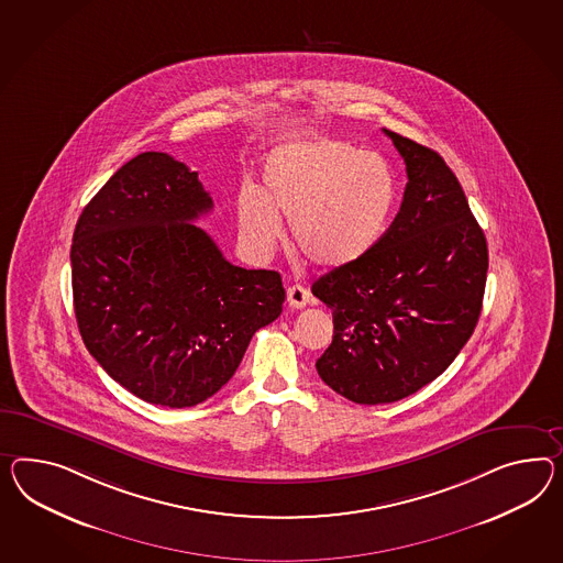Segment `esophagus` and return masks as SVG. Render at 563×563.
Here are the masks:
<instances>
[{
    "instance_id": "obj_1",
    "label": "esophagus",
    "mask_w": 563,
    "mask_h": 563,
    "mask_svg": "<svg viewBox=\"0 0 563 563\" xmlns=\"http://www.w3.org/2000/svg\"><path fill=\"white\" fill-rule=\"evenodd\" d=\"M310 300V291L302 288V286H289L288 288V303L291 308L300 310Z\"/></svg>"
}]
</instances>
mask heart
<instances>
[{"instance_id": "1", "label": "heart", "mask_w": 563, "mask_h": 563, "mask_svg": "<svg viewBox=\"0 0 563 563\" xmlns=\"http://www.w3.org/2000/svg\"><path fill=\"white\" fill-rule=\"evenodd\" d=\"M396 179L375 153L341 141L275 148L263 167V189L239 198V229L255 253L267 255L288 218L291 241L318 267L363 260L388 229Z\"/></svg>"}]
</instances>
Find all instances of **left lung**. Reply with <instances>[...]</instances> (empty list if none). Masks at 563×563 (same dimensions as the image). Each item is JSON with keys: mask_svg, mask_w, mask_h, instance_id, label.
I'll list each match as a JSON object with an SVG mask.
<instances>
[{"mask_svg": "<svg viewBox=\"0 0 563 563\" xmlns=\"http://www.w3.org/2000/svg\"><path fill=\"white\" fill-rule=\"evenodd\" d=\"M406 163L400 212L369 255L312 284L332 310L322 382L388 404L443 374L476 329L488 245L455 174L429 146L384 129Z\"/></svg>", "mask_w": 563, "mask_h": 563, "instance_id": "8db88e82", "label": "left lung"}]
</instances>
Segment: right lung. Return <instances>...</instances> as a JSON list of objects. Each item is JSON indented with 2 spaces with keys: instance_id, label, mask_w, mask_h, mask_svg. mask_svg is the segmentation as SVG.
I'll list each match as a JSON object with an SVG mask.
<instances>
[{
  "instance_id": "1",
  "label": "right lung",
  "mask_w": 563,
  "mask_h": 563,
  "mask_svg": "<svg viewBox=\"0 0 563 563\" xmlns=\"http://www.w3.org/2000/svg\"><path fill=\"white\" fill-rule=\"evenodd\" d=\"M212 210L196 172L141 153L73 232V306L87 351L145 402L186 408L231 379L253 334L282 314V275L224 260L194 222Z\"/></svg>"
}]
</instances>
